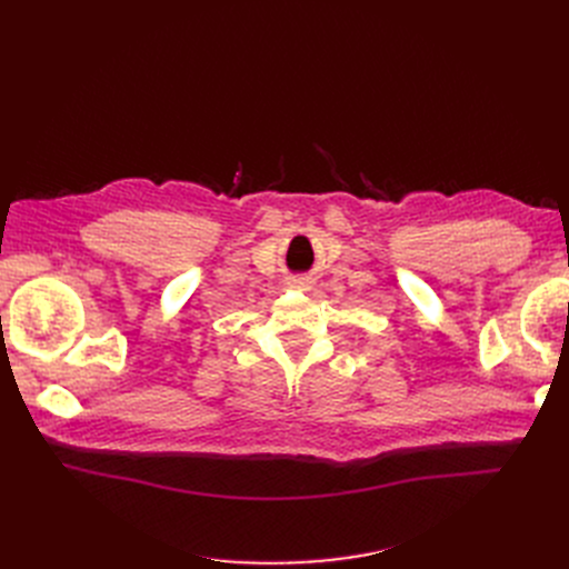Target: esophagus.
<instances>
[{
    "instance_id": "1",
    "label": "esophagus",
    "mask_w": 569,
    "mask_h": 569,
    "mask_svg": "<svg viewBox=\"0 0 569 569\" xmlns=\"http://www.w3.org/2000/svg\"><path fill=\"white\" fill-rule=\"evenodd\" d=\"M292 283H295V286H300V288H305V290H309V288H311V279H309V277H297V279H292Z\"/></svg>"
}]
</instances>
